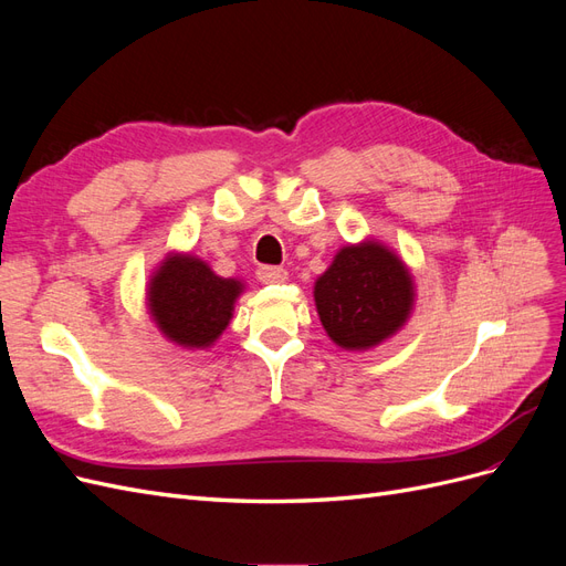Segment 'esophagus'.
Listing matches in <instances>:
<instances>
[{
  "instance_id": "esophagus-1",
  "label": "esophagus",
  "mask_w": 566,
  "mask_h": 566,
  "mask_svg": "<svg viewBox=\"0 0 566 566\" xmlns=\"http://www.w3.org/2000/svg\"><path fill=\"white\" fill-rule=\"evenodd\" d=\"M256 279H260V283L276 285L287 281V271L283 266H260L256 269Z\"/></svg>"
}]
</instances>
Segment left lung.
Instances as JSON below:
<instances>
[{
    "label": "left lung",
    "mask_w": 566,
    "mask_h": 566,
    "mask_svg": "<svg viewBox=\"0 0 566 566\" xmlns=\"http://www.w3.org/2000/svg\"><path fill=\"white\" fill-rule=\"evenodd\" d=\"M321 325L337 347L366 352L413 314L416 283L401 256L375 238L339 248L314 283Z\"/></svg>",
    "instance_id": "1"
}]
</instances>
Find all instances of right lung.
<instances>
[{
	"label": "right lung",
	"instance_id": "obj_1",
	"mask_svg": "<svg viewBox=\"0 0 566 566\" xmlns=\"http://www.w3.org/2000/svg\"><path fill=\"white\" fill-rule=\"evenodd\" d=\"M241 279H221L191 252H167L146 283V306L163 337L184 349H208L227 331Z\"/></svg>",
	"mask_w": 566,
	"mask_h": 566
}]
</instances>
